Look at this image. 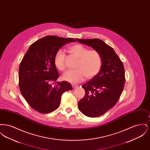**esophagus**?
Masks as SVG:
<instances>
[{
    "mask_svg": "<svg viewBox=\"0 0 150 150\" xmlns=\"http://www.w3.org/2000/svg\"><path fill=\"white\" fill-rule=\"evenodd\" d=\"M72 88H73V89H76L78 87V86H77V85H75V84H72Z\"/></svg>",
    "mask_w": 150,
    "mask_h": 150,
    "instance_id": "obj_1",
    "label": "esophagus"
}]
</instances>
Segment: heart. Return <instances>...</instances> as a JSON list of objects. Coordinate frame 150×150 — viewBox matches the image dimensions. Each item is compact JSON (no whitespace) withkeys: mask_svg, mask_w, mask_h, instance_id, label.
<instances>
[{"mask_svg":"<svg viewBox=\"0 0 150 150\" xmlns=\"http://www.w3.org/2000/svg\"><path fill=\"white\" fill-rule=\"evenodd\" d=\"M72 54L79 58L76 70H69L63 75L62 78L72 84L82 81L86 77L89 79L95 76L99 72L102 65V58L99 52L95 50H88L85 46L76 44L69 47ZM54 64L61 71L66 68L64 52L59 50L54 57Z\"/></svg>","mask_w":150,"mask_h":150,"instance_id":"b5f03b06","label":"heart"}]
</instances>
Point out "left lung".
I'll use <instances>...</instances> for the list:
<instances>
[{"label":"left lung","mask_w":150,"mask_h":150,"mask_svg":"<svg viewBox=\"0 0 150 150\" xmlns=\"http://www.w3.org/2000/svg\"><path fill=\"white\" fill-rule=\"evenodd\" d=\"M76 40L99 52L102 58L100 72L82 86L86 94L79 100V110L95 117L105 114L119 100L125 82V70L120 59L112 47L98 39Z\"/></svg>","instance_id":"1"}]
</instances>
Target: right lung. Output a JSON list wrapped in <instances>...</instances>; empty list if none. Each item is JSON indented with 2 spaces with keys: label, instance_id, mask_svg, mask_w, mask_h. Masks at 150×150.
<instances>
[{
  "label": "right lung",
  "instance_id": "obj_1",
  "mask_svg": "<svg viewBox=\"0 0 150 150\" xmlns=\"http://www.w3.org/2000/svg\"><path fill=\"white\" fill-rule=\"evenodd\" d=\"M70 42L76 41L46 36L33 43L22 59L18 75L21 93L29 105L40 113L48 114L57 109L62 93L72 89L66 81L56 82L54 86L50 84L59 76L54 64L55 54Z\"/></svg>",
  "mask_w": 150,
  "mask_h": 150
}]
</instances>
